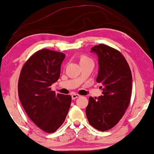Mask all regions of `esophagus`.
Segmentation results:
<instances>
[{"instance_id":"34e87169","label":"esophagus","mask_w":154,"mask_h":154,"mask_svg":"<svg viewBox=\"0 0 154 154\" xmlns=\"http://www.w3.org/2000/svg\"><path fill=\"white\" fill-rule=\"evenodd\" d=\"M80 97V95L78 94H73L71 95V97H72V99H75L78 97Z\"/></svg>"}]
</instances>
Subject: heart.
Returning <instances> with one entry per match:
<instances>
[{
    "label": "heart",
    "instance_id": "obj_1",
    "mask_svg": "<svg viewBox=\"0 0 154 154\" xmlns=\"http://www.w3.org/2000/svg\"><path fill=\"white\" fill-rule=\"evenodd\" d=\"M90 60H92L86 55H81L80 57V62L81 63L87 62V61H90Z\"/></svg>",
    "mask_w": 154,
    "mask_h": 154
}]
</instances>
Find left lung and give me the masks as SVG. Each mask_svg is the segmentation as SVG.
<instances>
[{"label":"left lung","instance_id":"8db88e82","mask_svg":"<svg viewBox=\"0 0 154 154\" xmlns=\"http://www.w3.org/2000/svg\"><path fill=\"white\" fill-rule=\"evenodd\" d=\"M91 52L99 57L97 82L102 85L103 95L89 97L86 114L92 127L106 131L118 123L129 106L132 73L126 59L116 49L100 44L93 47Z\"/></svg>","mask_w":154,"mask_h":154}]
</instances>
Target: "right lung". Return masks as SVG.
<instances>
[{
  "label": "right lung",
  "mask_w": 154,
  "mask_h": 154,
  "mask_svg": "<svg viewBox=\"0 0 154 154\" xmlns=\"http://www.w3.org/2000/svg\"><path fill=\"white\" fill-rule=\"evenodd\" d=\"M65 57L63 52L49 49L34 52L23 66L18 82L19 97L26 115L49 133L62 125L71 104L70 95L56 94L51 89L59 79Z\"/></svg>",
  "instance_id": "right-lung-1"
}]
</instances>
